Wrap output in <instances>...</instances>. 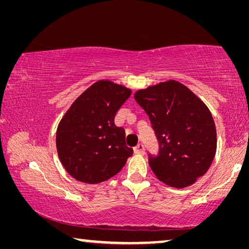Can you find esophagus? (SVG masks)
<instances>
[{"mask_svg":"<svg viewBox=\"0 0 249 249\" xmlns=\"http://www.w3.org/2000/svg\"><path fill=\"white\" fill-rule=\"evenodd\" d=\"M134 153H135V154H144V153H145L144 145H142V144H138V145L134 148Z\"/></svg>","mask_w":249,"mask_h":249,"instance_id":"esophagus-1","label":"esophagus"}]
</instances>
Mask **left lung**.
<instances>
[{"instance_id":"left-lung-1","label":"left lung","mask_w":249,"mask_h":249,"mask_svg":"<svg viewBox=\"0 0 249 249\" xmlns=\"http://www.w3.org/2000/svg\"><path fill=\"white\" fill-rule=\"evenodd\" d=\"M148 115L159 144L148 163L156 177L170 187L185 188L203 176L216 151V129L208 107L175 80L134 94Z\"/></svg>"}]
</instances>
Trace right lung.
Masks as SVG:
<instances>
[{
	"mask_svg": "<svg viewBox=\"0 0 249 249\" xmlns=\"http://www.w3.org/2000/svg\"><path fill=\"white\" fill-rule=\"evenodd\" d=\"M132 91L107 80L92 84L74 101L58 125L56 146L65 169L75 180L100 183L119 174L133 155L125 130L114 124Z\"/></svg>",
	"mask_w": 249,
	"mask_h": 249,
	"instance_id": "obj_1",
	"label": "right lung"
}]
</instances>
